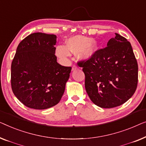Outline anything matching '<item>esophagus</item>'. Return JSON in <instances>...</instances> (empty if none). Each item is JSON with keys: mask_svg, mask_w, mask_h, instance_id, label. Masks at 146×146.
Returning <instances> with one entry per match:
<instances>
[{"mask_svg": "<svg viewBox=\"0 0 146 146\" xmlns=\"http://www.w3.org/2000/svg\"><path fill=\"white\" fill-rule=\"evenodd\" d=\"M77 69V67L75 66V65H73V67H72V70L74 71V70H75V69Z\"/></svg>", "mask_w": 146, "mask_h": 146, "instance_id": "1", "label": "esophagus"}]
</instances>
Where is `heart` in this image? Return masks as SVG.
Returning <instances> with one entry per match:
<instances>
[{"mask_svg":"<svg viewBox=\"0 0 146 146\" xmlns=\"http://www.w3.org/2000/svg\"><path fill=\"white\" fill-rule=\"evenodd\" d=\"M98 50V45L93 42V39L83 36H75L69 39L66 46L59 45L55 49V55L62 61L67 60L71 53L77 54L81 60H89L93 58Z\"/></svg>","mask_w":146,"mask_h":146,"instance_id":"heart-1","label":"heart"}]
</instances>
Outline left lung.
I'll return each instance as SVG.
<instances>
[{
  "mask_svg": "<svg viewBox=\"0 0 146 146\" xmlns=\"http://www.w3.org/2000/svg\"><path fill=\"white\" fill-rule=\"evenodd\" d=\"M93 58L78 63L90 99L100 108L122 105L136 90L138 66L130 43L116 34Z\"/></svg>",
  "mask_w": 146,
  "mask_h": 146,
  "instance_id": "1",
  "label": "left lung"
}]
</instances>
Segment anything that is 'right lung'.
<instances>
[{
	"instance_id": "obj_1",
	"label": "right lung",
	"mask_w": 146,
	"mask_h": 146,
	"mask_svg": "<svg viewBox=\"0 0 146 146\" xmlns=\"http://www.w3.org/2000/svg\"><path fill=\"white\" fill-rule=\"evenodd\" d=\"M57 36L37 32L20 43L11 65V86L28 108L44 110L56 105L64 93L71 67L57 62Z\"/></svg>"
}]
</instances>
